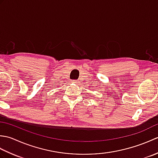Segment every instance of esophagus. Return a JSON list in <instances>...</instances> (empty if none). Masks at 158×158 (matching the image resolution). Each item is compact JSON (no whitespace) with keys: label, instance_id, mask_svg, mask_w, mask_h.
<instances>
[{"label":"esophagus","instance_id":"obj_1","mask_svg":"<svg viewBox=\"0 0 158 158\" xmlns=\"http://www.w3.org/2000/svg\"><path fill=\"white\" fill-rule=\"evenodd\" d=\"M73 83H77V81H75V80H74V81H73Z\"/></svg>","mask_w":158,"mask_h":158}]
</instances>
